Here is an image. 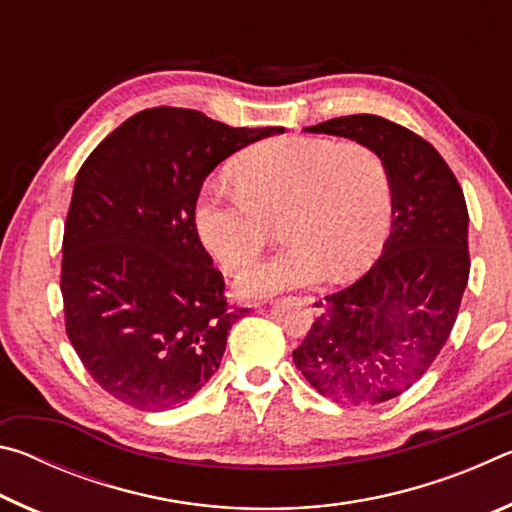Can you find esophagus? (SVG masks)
Listing matches in <instances>:
<instances>
[{"label": "esophagus", "instance_id": "obj_1", "mask_svg": "<svg viewBox=\"0 0 512 512\" xmlns=\"http://www.w3.org/2000/svg\"><path fill=\"white\" fill-rule=\"evenodd\" d=\"M302 305H307L311 311H314V314H323L327 302H325L323 296H305V298H302Z\"/></svg>", "mask_w": 512, "mask_h": 512}]
</instances>
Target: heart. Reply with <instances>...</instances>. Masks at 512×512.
<instances>
[{"instance_id":"heart-1","label":"heart","mask_w":512,"mask_h":512,"mask_svg":"<svg viewBox=\"0 0 512 512\" xmlns=\"http://www.w3.org/2000/svg\"><path fill=\"white\" fill-rule=\"evenodd\" d=\"M239 185L207 180L194 205L196 232L228 273L253 264L282 219L289 244L241 277L248 296L350 280L379 257L393 225L386 162L363 144L282 137L237 164Z\"/></svg>"}]
</instances>
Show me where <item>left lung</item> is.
I'll list each match as a JSON object with an SVG mask.
<instances>
[{"instance_id": "8db88e82", "label": "left lung", "mask_w": 512, "mask_h": 512, "mask_svg": "<svg viewBox=\"0 0 512 512\" xmlns=\"http://www.w3.org/2000/svg\"><path fill=\"white\" fill-rule=\"evenodd\" d=\"M368 146L393 183V225L370 271L327 296L293 361L311 386L350 406L393 400L436 361L470 277L467 205L433 146L377 115L305 128Z\"/></svg>"}]
</instances>
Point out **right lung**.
I'll use <instances>...</instances> for the list:
<instances>
[{
	"label": "right lung",
	"mask_w": 512,
	"mask_h": 512,
	"mask_svg": "<svg viewBox=\"0 0 512 512\" xmlns=\"http://www.w3.org/2000/svg\"><path fill=\"white\" fill-rule=\"evenodd\" d=\"M280 133L151 108L83 162L63 237L65 327L85 370L119 402L176 409L219 370L246 309L225 305L194 205L216 164Z\"/></svg>",
	"instance_id": "add662e5"
}]
</instances>
